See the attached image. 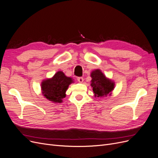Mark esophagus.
Returning a JSON list of instances; mask_svg holds the SVG:
<instances>
[{
    "label": "esophagus",
    "instance_id": "34e87169",
    "mask_svg": "<svg viewBox=\"0 0 158 158\" xmlns=\"http://www.w3.org/2000/svg\"><path fill=\"white\" fill-rule=\"evenodd\" d=\"M83 78L82 77H77V81H79V83H83Z\"/></svg>",
    "mask_w": 158,
    "mask_h": 158
}]
</instances>
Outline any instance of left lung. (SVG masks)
Segmentation results:
<instances>
[{
  "label": "left lung",
  "mask_w": 158,
  "mask_h": 158,
  "mask_svg": "<svg viewBox=\"0 0 158 158\" xmlns=\"http://www.w3.org/2000/svg\"><path fill=\"white\" fill-rule=\"evenodd\" d=\"M91 86L93 90L97 97L107 96L114 88V83L111 80L107 79L100 69H96L90 75Z\"/></svg>",
  "instance_id": "8db88e82"
}]
</instances>
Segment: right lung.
<instances>
[{"label": "right lung", "instance_id": "1", "mask_svg": "<svg viewBox=\"0 0 158 158\" xmlns=\"http://www.w3.org/2000/svg\"><path fill=\"white\" fill-rule=\"evenodd\" d=\"M72 82V78L66 77L62 72H58L52 79L43 81V94L48 100L55 103H60L65 97L66 90Z\"/></svg>", "mask_w": 158, "mask_h": 158}]
</instances>
